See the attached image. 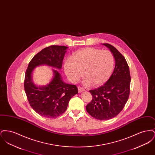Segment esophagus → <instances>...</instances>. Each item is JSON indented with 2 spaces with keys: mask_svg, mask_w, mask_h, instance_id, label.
<instances>
[{
  "mask_svg": "<svg viewBox=\"0 0 155 155\" xmlns=\"http://www.w3.org/2000/svg\"><path fill=\"white\" fill-rule=\"evenodd\" d=\"M78 92H79V93H81L82 92H83V91H85L84 89L81 88V87H78Z\"/></svg>",
  "mask_w": 155,
  "mask_h": 155,
  "instance_id": "34e87169",
  "label": "esophagus"
}]
</instances>
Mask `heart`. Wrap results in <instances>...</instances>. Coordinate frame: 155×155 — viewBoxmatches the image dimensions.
<instances>
[{
	"label": "heart",
	"instance_id": "obj_1",
	"mask_svg": "<svg viewBox=\"0 0 155 155\" xmlns=\"http://www.w3.org/2000/svg\"><path fill=\"white\" fill-rule=\"evenodd\" d=\"M114 58L109 51L94 48H86L73 54L72 59L67 58L64 70L68 78L73 82L79 81L84 75L86 77L83 84L99 86L110 77L114 66Z\"/></svg>",
	"mask_w": 155,
	"mask_h": 155
}]
</instances>
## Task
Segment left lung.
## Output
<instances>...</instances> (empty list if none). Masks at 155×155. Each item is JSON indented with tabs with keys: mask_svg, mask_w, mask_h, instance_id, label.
<instances>
[{
	"mask_svg": "<svg viewBox=\"0 0 155 155\" xmlns=\"http://www.w3.org/2000/svg\"><path fill=\"white\" fill-rule=\"evenodd\" d=\"M109 49L115 59V67L110 78L104 85L89 91L92 101L86 106L94 118L106 120L114 118L123 110L130 95L131 77L124 57L109 44H102Z\"/></svg>",
	"mask_w": 155,
	"mask_h": 155,
	"instance_id": "left-lung-1",
	"label": "left lung"
}]
</instances>
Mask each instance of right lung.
<instances>
[{
	"label": "right lung",
	"instance_id": "1",
	"mask_svg": "<svg viewBox=\"0 0 155 155\" xmlns=\"http://www.w3.org/2000/svg\"><path fill=\"white\" fill-rule=\"evenodd\" d=\"M67 49L58 45L45 48L31 60L25 72L24 90L27 99L31 107L42 117H59L66 110L70 99L78 94L77 87L64 82L57 70H52L53 77L45 85H37L32 80L37 67L45 65L61 70Z\"/></svg>",
	"mask_w": 155,
	"mask_h": 155
}]
</instances>
